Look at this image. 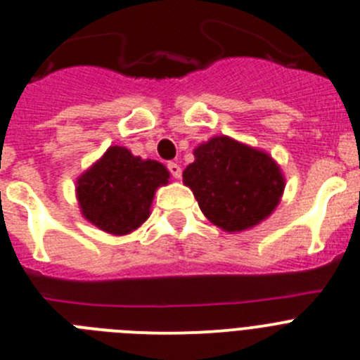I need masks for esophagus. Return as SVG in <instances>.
I'll use <instances>...</instances> for the list:
<instances>
[{"mask_svg":"<svg viewBox=\"0 0 360 360\" xmlns=\"http://www.w3.org/2000/svg\"><path fill=\"white\" fill-rule=\"evenodd\" d=\"M167 169H169V172L172 174L176 179H181V167L177 163H174V161H170L169 165H167Z\"/></svg>","mask_w":360,"mask_h":360,"instance_id":"esophagus-1","label":"esophagus"}]
</instances>
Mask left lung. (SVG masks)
Masks as SVG:
<instances>
[{
    "instance_id": "left-lung-1",
    "label": "left lung",
    "mask_w": 360,
    "mask_h": 360,
    "mask_svg": "<svg viewBox=\"0 0 360 360\" xmlns=\"http://www.w3.org/2000/svg\"><path fill=\"white\" fill-rule=\"evenodd\" d=\"M183 172L200 211L227 233H240L270 217L284 191L281 167L263 150L214 136L193 150Z\"/></svg>"
}]
</instances>
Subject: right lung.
I'll list each match as a JSON object with an SVG mask.
<instances>
[{"instance_id":"right-lung-1","label":"right lung","mask_w":360,"mask_h":360,"mask_svg":"<svg viewBox=\"0 0 360 360\" xmlns=\"http://www.w3.org/2000/svg\"><path fill=\"white\" fill-rule=\"evenodd\" d=\"M169 170L158 161L113 146L79 176L76 197L90 224L122 236L149 218L156 188L169 183Z\"/></svg>"}]
</instances>
